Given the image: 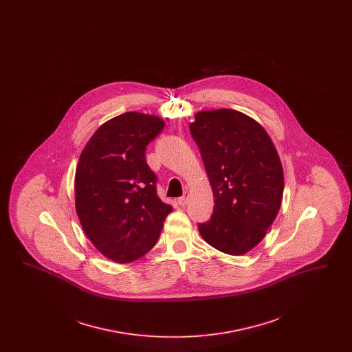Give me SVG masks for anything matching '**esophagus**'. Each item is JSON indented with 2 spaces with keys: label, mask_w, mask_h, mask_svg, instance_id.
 <instances>
[{
  "label": "esophagus",
  "mask_w": 352,
  "mask_h": 352,
  "mask_svg": "<svg viewBox=\"0 0 352 352\" xmlns=\"http://www.w3.org/2000/svg\"><path fill=\"white\" fill-rule=\"evenodd\" d=\"M188 198H190L188 191H184V195H182L181 198H178V204H179V206H186L187 201H188Z\"/></svg>",
  "instance_id": "34e87169"
}]
</instances>
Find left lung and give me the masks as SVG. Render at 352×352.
Returning <instances> with one entry per match:
<instances>
[{
	"instance_id": "left-lung-1",
	"label": "left lung",
	"mask_w": 352,
	"mask_h": 352,
	"mask_svg": "<svg viewBox=\"0 0 352 352\" xmlns=\"http://www.w3.org/2000/svg\"><path fill=\"white\" fill-rule=\"evenodd\" d=\"M214 192V212L198 226L211 247L240 256L267 234L284 194V170L267 131L234 109L201 111L190 124Z\"/></svg>"
}]
</instances>
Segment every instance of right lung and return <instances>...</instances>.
<instances>
[{
  "instance_id": "right-lung-1",
  "label": "right lung",
  "mask_w": 352,
  "mask_h": 352,
  "mask_svg": "<svg viewBox=\"0 0 352 352\" xmlns=\"http://www.w3.org/2000/svg\"><path fill=\"white\" fill-rule=\"evenodd\" d=\"M158 116L126 112L98 128L75 173V208L84 232L107 258L126 264L155 245L173 207L157 195L146 145L162 132Z\"/></svg>"
}]
</instances>
